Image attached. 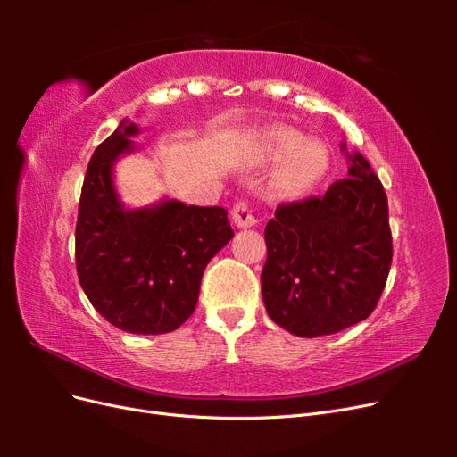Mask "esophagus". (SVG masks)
Instances as JSON below:
<instances>
[{
    "label": "esophagus",
    "instance_id": "obj_1",
    "mask_svg": "<svg viewBox=\"0 0 457 457\" xmlns=\"http://www.w3.org/2000/svg\"><path fill=\"white\" fill-rule=\"evenodd\" d=\"M232 220L238 228H247V227H253L257 223V217L253 215L250 204L237 202L232 207Z\"/></svg>",
    "mask_w": 457,
    "mask_h": 457
}]
</instances>
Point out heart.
I'll use <instances>...</instances> for the list:
<instances>
[{
  "label": "heart",
  "instance_id": "obj_1",
  "mask_svg": "<svg viewBox=\"0 0 457 457\" xmlns=\"http://www.w3.org/2000/svg\"><path fill=\"white\" fill-rule=\"evenodd\" d=\"M261 154L267 162L285 160L274 173L272 187L284 198H301L324 181L329 171V152L322 143L284 126H272L261 135Z\"/></svg>",
  "mask_w": 457,
  "mask_h": 457
}]
</instances>
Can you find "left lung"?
<instances>
[{"label":"left lung","instance_id":"8db88e82","mask_svg":"<svg viewBox=\"0 0 457 457\" xmlns=\"http://www.w3.org/2000/svg\"><path fill=\"white\" fill-rule=\"evenodd\" d=\"M349 160V177L324 196L280 204L265 228L262 301L272 320L299 337L331 336L366 320L391 270L383 185L361 152Z\"/></svg>","mask_w":457,"mask_h":457}]
</instances>
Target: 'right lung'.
I'll return each mask as SVG.
<instances>
[{
    "label": "right lung",
    "mask_w": 457,
    "mask_h": 457,
    "mask_svg": "<svg viewBox=\"0 0 457 457\" xmlns=\"http://www.w3.org/2000/svg\"><path fill=\"white\" fill-rule=\"evenodd\" d=\"M139 133L123 120L89 160L76 223V270L106 320L129 334L158 336L195 312L205 265L234 230L223 207L163 200L126 210L112 181L114 162Z\"/></svg>",
    "instance_id": "obj_1"
}]
</instances>
